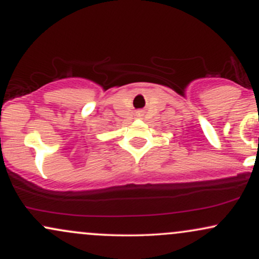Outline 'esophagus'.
Instances as JSON below:
<instances>
[{
  "label": "esophagus",
  "instance_id": "esophagus-1",
  "mask_svg": "<svg viewBox=\"0 0 259 259\" xmlns=\"http://www.w3.org/2000/svg\"><path fill=\"white\" fill-rule=\"evenodd\" d=\"M136 115H138V117H142V115H144V112H142V111H139V112H138V114H136Z\"/></svg>",
  "mask_w": 259,
  "mask_h": 259
}]
</instances>
